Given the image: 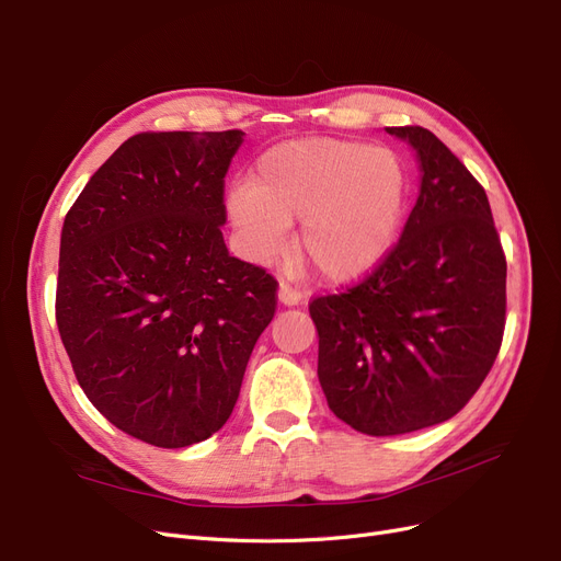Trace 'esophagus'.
<instances>
[{
    "mask_svg": "<svg viewBox=\"0 0 561 561\" xmlns=\"http://www.w3.org/2000/svg\"><path fill=\"white\" fill-rule=\"evenodd\" d=\"M278 301L283 306H299L304 301V295H301L297 287H291L287 283H280L278 285Z\"/></svg>",
    "mask_w": 561,
    "mask_h": 561,
    "instance_id": "1",
    "label": "esophagus"
}]
</instances>
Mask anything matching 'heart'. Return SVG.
I'll return each mask as SVG.
<instances>
[{
    "label": "heart",
    "instance_id": "obj_1",
    "mask_svg": "<svg viewBox=\"0 0 561 561\" xmlns=\"http://www.w3.org/2000/svg\"><path fill=\"white\" fill-rule=\"evenodd\" d=\"M409 173L388 146L306 137L260 154L249 184H234L226 215L244 253L270 262L299 219L297 257L329 283H354L377 270L404 230Z\"/></svg>",
    "mask_w": 561,
    "mask_h": 561
}]
</instances>
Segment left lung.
Instances as JSON below:
<instances>
[{
  "instance_id": "obj_1",
  "label": "left lung",
  "mask_w": 561,
  "mask_h": 561,
  "mask_svg": "<svg viewBox=\"0 0 561 561\" xmlns=\"http://www.w3.org/2000/svg\"><path fill=\"white\" fill-rule=\"evenodd\" d=\"M386 131L420 164L402 239L360 285L310 304L329 409L369 436L457 415L495 363L506 308V262L482 184L430 129Z\"/></svg>"
}]
</instances>
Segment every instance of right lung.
Segmentation results:
<instances>
[{"instance_id": "obj_1", "label": "right lung", "mask_w": 561, "mask_h": 561, "mask_svg": "<svg viewBox=\"0 0 561 561\" xmlns=\"http://www.w3.org/2000/svg\"><path fill=\"white\" fill-rule=\"evenodd\" d=\"M242 129L146 131L93 173L66 215L57 327L91 404L154 447L230 417L276 280L228 253L224 178Z\"/></svg>"}]
</instances>
